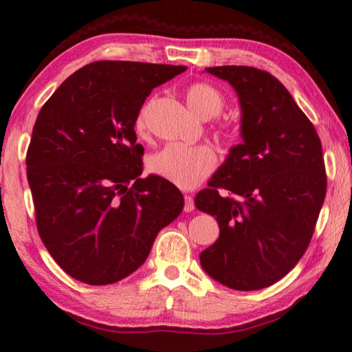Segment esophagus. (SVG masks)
Here are the masks:
<instances>
[{
    "label": "esophagus",
    "mask_w": 352,
    "mask_h": 352,
    "mask_svg": "<svg viewBox=\"0 0 352 352\" xmlns=\"http://www.w3.org/2000/svg\"><path fill=\"white\" fill-rule=\"evenodd\" d=\"M194 210V199L190 195H184V211L190 212Z\"/></svg>",
    "instance_id": "obj_1"
}]
</instances>
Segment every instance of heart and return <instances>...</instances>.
<instances>
[{
    "label": "heart",
    "instance_id": "1",
    "mask_svg": "<svg viewBox=\"0 0 352 352\" xmlns=\"http://www.w3.org/2000/svg\"><path fill=\"white\" fill-rule=\"evenodd\" d=\"M184 99L195 115L210 119L223 110L225 98L216 87L205 82L190 83L184 91ZM147 129V107H142L135 121V130L144 135ZM233 133L228 132V136ZM217 157L210 146L169 144L148 158V170L182 189H192L211 175Z\"/></svg>",
    "mask_w": 352,
    "mask_h": 352
}]
</instances>
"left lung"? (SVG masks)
<instances>
[{
	"mask_svg": "<svg viewBox=\"0 0 352 352\" xmlns=\"http://www.w3.org/2000/svg\"><path fill=\"white\" fill-rule=\"evenodd\" d=\"M234 88L243 142L195 195L220 234L200 253L212 279L234 290L275 284L294 269L312 239L326 195L321 141L281 82L253 67L206 68ZM219 188L234 198H222Z\"/></svg>",
	"mask_w": 352,
	"mask_h": 352,
	"instance_id": "obj_1",
	"label": "left lung"
}]
</instances>
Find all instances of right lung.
Here are the masks:
<instances>
[{
    "label": "right lung",
    "mask_w": 352,
    "mask_h": 352,
    "mask_svg": "<svg viewBox=\"0 0 352 352\" xmlns=\"http://www.w3.org/2000/svg\"><path fill=\"white\" fill-rule=\"evenodd\" d=\"M186 67L99 60L46 100L28 148L35 222L47 252L85 284L121 281L144 264L184 199L158 175L141 178L135 121L155 87Z\"/></svg>",
    "instance_id": "add662e5"
}]
</instances>
